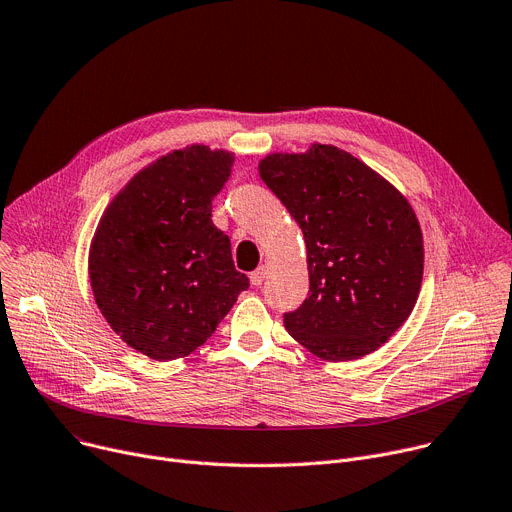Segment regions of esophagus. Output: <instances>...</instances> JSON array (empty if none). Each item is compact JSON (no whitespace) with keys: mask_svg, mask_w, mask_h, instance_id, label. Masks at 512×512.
<instances>
[{"mask_svg":"<svg viewBox=\"0 0 512 512\" xmlns=\"http://www.w3.org/2000/svg\"><path fill=\"white\" fill-rule=\"evenodd\" d=\"M266 274H268V266L266 264H262V266H258L252 274H250V281H252V285H262L264 283V279H266Z\"/></svg>","mask_w":512,"mask_h":512,"instance_id":"obj_1","label":"esophagus"}]
</instances>
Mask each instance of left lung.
<instances>
[{"label": "left lung", "mask_w": 512, "mask_h": 512, "mask_svg": "<svg viewBox=\"0 0 512 512\" xmlns=\"http://www.w3.org/2000/svg\"><path fill=\"white\" fill-rule=\"evenodd\" d=\"M260 178L303 231L309 297L285 328L324 361L371 355L410 318L424 244L406 196L359 157L313 143L268 153Z\"/></svg>", "instance_id": "left-lung-1"}]
</instances>
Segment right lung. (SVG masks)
<instances>
[{
	"label": "right lung",
	"instance_id": "right-lung-1",
	"mask_svg": "<svg viewBox=\"0 0 512 512\" xmlns=\"http://www.w3.org/2000/svg\"><path fill=\"white\" fill-rule=\"evenodd\" d=\"M233 162L231 151L199 143L174 149L139 170L98 221L88 256L96 305L153 361L188 357L250 287L211 221Z\"/></svg>",
	"mask_w": 512,
	"mask_h": 512
}]
</instances>
